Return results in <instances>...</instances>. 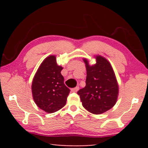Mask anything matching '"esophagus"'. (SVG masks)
Here are the masks:
<instances>
[{
  "label": "esophagus",
  "mask_w": 148,
  "mask_h": 148,
  "mask_svg": "<svg viewBox=\"0 0 148 148\" xmlns=\"http://www.w3.org/2000/svg\"><path fill=\"white\" fill-rule=\"evenodd\" d=\"M79 86H77V87H75V88H72L71 89V91H72L73 92H77L79 90Z\"/></svg>",
  "instance_id": "34e87169"
}]
</instances>
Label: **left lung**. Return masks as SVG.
<instances>
[{"mask_svg": "<svg viewBox=\"0 0 148 148\" xmlns=\"http://www.w3.org/2000/svg\"><path fill=\"white\" fill-rule=\"evenodd\" d=\"M96 63L90 66L84 58L87 70L86 86L77 92L83 106L93 114H100L116 104L119 86L112 66L106 58L96 57Z\"/></svg>", "mask_w": 148, "mask_h": 148, "instance_id": "obj_1", "label": "left lung"}]
</instances>
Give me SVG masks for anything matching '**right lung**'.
Masks as SVG:
<instances>
[{
  "label": "right lung",
  "instance_id": "1",
  "mask_svg": "<svg viewBox=\"0 0 148 148\" xmlns=\"http://www.w3.org/2000/svg\"><path fill=\"white\" fill-rule=\"evenodd\" d=\"M62 69L56 63V56H50L42 62L34 77L32 90L34 102L46 112H56L66 104L70 90L64 84Z\"/></svg>",
  "mask_w": 148,
  "mask_h": 148
}]
</instances>
